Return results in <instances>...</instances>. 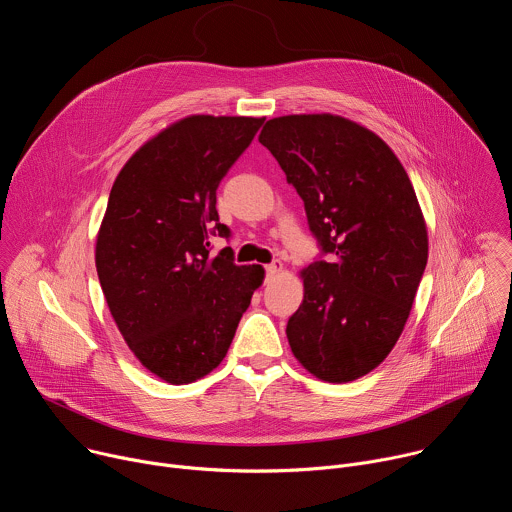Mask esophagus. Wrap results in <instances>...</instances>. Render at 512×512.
<instances>
[{
    "label": "esophagus",
    "instance_id": "34e87169",
    "mask_svg": "<svg viewBox=\"0 0 512 512\" xmlns=\"http://www.w3.org/2000/svg\"><path fill=\"white\" fill-rule=\"evenodd\" d=\"M281 271H283V263H281V261L269 263V265H267V279H275Z\"/></svg>",
    "mask_w": 512,
    "mask_h": 512
}]
</instances>
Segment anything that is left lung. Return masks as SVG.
Returning <instances> with one entry per match:
<instances>
[{
  "label": "left lung",
  "mask_w": 512,
  "mask_h": 512,
  "mask_svg": "<svg viewBox=\"0 0 512 512\" xmlns=\"http://www.w3.org/2000/svg\"><path fill=\"white\" fill-rule=\"evenodd\" d=\"M259 142L333 253L299 271L303 301L285 329L291 352L323 382H354L388 358L410 317L428 261L418 197L394 150L350 118L277 116Z\"/></svg>",
  "instance_id": "obj_1"
}]
</instances>
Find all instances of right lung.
<instances>
[{"label": "right lung", "mask_w": 512, "mask_h": 512, "mask_svg": "<svg viewBox=\"0 0 512 512\" xmlns=\"http://www.w3.org/2000/svg\"><path fill=\"white\" fill-rule=\"evenodd\" d=\"M265 118L191 114L148 138L120 168L96 235L110 315L136 360L166 384H191L227 356L261 265L211 257L217 187Z\"/></svg>", "instance_id": "right-lung-1"}]
</instances>
